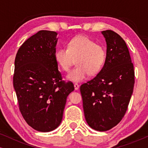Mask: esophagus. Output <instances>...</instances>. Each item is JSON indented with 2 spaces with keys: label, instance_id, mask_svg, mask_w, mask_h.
I'll return each mask as SVG.
<instances>
[{
  "label": "esophagus",
  "instance_id": "obj_1",
  "mask_svg": "<svg viewBox=\"0 0 148 148\" xmlns=\"http://www.w3.org/2000/svg\"><path fill=\"white\" fill-rule=\"evenodd\" d=\"M74 88H75V90H77L79 88V86L77 84H74Z\"/></svg>",
  "mask_w": 148,
  "mask_h": 148
}]
</instances>
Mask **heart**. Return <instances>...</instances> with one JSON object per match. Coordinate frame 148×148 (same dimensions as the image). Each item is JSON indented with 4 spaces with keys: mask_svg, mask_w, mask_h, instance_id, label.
<instances>
[{
    "mask_svg": "<svg viewBox=\"0 0 148 148\" xmlns=\"http://www.w3.org/2000/svg\"><path fill=\"white\" fill-rule=\"evenodd\" d=\"M56 62L67 72L76 59L77 66L67 75V79L80 82L88 74L94 75L102 69L106 58V50L101 44H96L87 36L80 35L69 42L67 48H60L54 54Z\"/></svg>",
    "mask_w": 148,
    "mask_h": 148,
    "instance_id": "heart-1",
    "label": "heart"
}]
</instances>
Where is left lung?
<instances>
[{"instance_id": "left-lung-1", "label": "left lung", "mask_w": 148, "mask_h": 148, "mask_svg": "<svg viewBox=\"0 0 148 148\" xmlns=\"http://www.w3.org/2000/svg\"><path fill=\"white\" fill-rule=\"evenodd\" d=\"M106 42L104 66L82 84L85 118L91 128L110 130L120 123L128 108L135 84V72L125 40L112 30L102 32Z\"/></svg>"}]
</instances>
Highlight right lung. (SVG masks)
I'll return each mask as SVG.
<instances>
[{
	"label": "right lung",
	"instance_id": "1",
	"mask_svg": "<svg viewBox=\"0 0 148 148\" xmlns=\"http://www.w3.org/2000/svg\"><path fill=\"white\" fill-rule=\"evenodd\" d=\"M56 36V32L39 31L20 46L15 60L13 87L19 110L26 123L40 132L59 126L66 98L74 90L58 69Z\"/></svg>",
	"mask_w": 148,
	"mask_h": 148
}]
</instances>
